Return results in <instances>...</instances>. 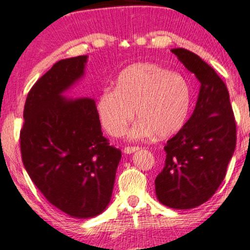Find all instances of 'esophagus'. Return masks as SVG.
<instances>
[{
	"label": "esophagus",
	"instance_id": "esophagus-1",
	"mask_svg": "<svg viewBox=\"0 0 250 250\" xmlns=\"http://www.w3.org/2000/svg\"><path fill=\"white\" fill-rule=\"evenodd\" d=\"M138 149H140L138 146H125V148L123 149V152H125V154H133V152L137 151Z\"/></svg>",
	"mask_w": 250,
	"mask_h": 250
}]
</instances>
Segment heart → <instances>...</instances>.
Masks as SVG:
<instances>
[{
  "instance_id": "b5f03b06",
  "label": "heart",
  "mask_w": 250,
  "mask_h": 250,
  "mask_svg": "<svg viewBox=\"0 0 250 250\" xmlns=\"http://www.w3.org/2000/svg\"><path fill=\"white\" fill-rule=\"evenodd\" d=\"M191 89L179 74L151 62L125 68L115 81V88L104 89L96 100V114L102 128L120 137L134 120L129 131L131 140L152 136L167 138L182 130L191 109Z\"/></svg>"
}]
</instances>
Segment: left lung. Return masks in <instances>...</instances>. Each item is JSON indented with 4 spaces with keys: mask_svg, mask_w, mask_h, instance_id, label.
<instances>
[{
    "mask_svg": "<svg viewBox=\"0 0 250 250\" xmlns=\"http://www.w3.org/2000/svg\"><path fill=\"white\" fill-rule=\"evenodd\" d=\"M171 51L194 73L200 91L188 121L164 146L165 165L155 188L163 205L190 209L208 200L225 179L236 146V125L229 93L216 72L191 51Z\"/></svg>",
    "mask_w": 250,
    "mask_h": 250,
    "instance_id": "8db88e82",
    "label": "left lung"
}]
</instances>
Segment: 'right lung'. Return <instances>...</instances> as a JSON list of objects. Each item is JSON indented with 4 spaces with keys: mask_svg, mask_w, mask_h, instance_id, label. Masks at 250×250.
I'll return each instance as SVG.
<instances>
[{
    "mask_svg": "<svg viewBox=\"0 0 250 250\" xmlns=\"http://www.w3.org/2000/svg\"><path fill=\"white\" fill-rule=\"evenodd\" d=\"M87 56L56 62L30 89L21 152L26 172L50 204L77 219L99 215L112 198L121 150L102 136L91 98L64 93L85 74Z\"/></svg>",
    "mask_w": 250,
    "mask_h": 250,
    "instance_id": "1",
    "label": "right lung"
}]
</instances>
